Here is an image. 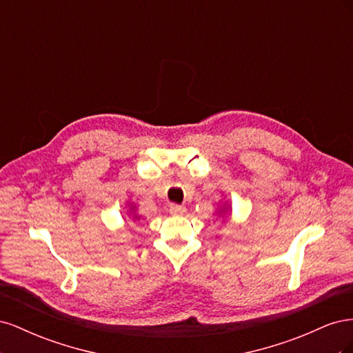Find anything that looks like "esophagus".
Instances as JSON below:
<instances>
[{
  "instance_id": "obj_1",
  "label": "esophagus",
  "mask_w": 353,
  "mask_h": 353,
  "mask_svg": "<svg viewBox=\"0 0 353 353\" xmlns=\"http://www.w3.org/2000/svg\"><path fill=\"white\" fill-rule=\"evenodd\" d=\"M169 212H170V215H184L185 213V206H183V205H170L169 206Z\"/></svg>"
}]
</instances>
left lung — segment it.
<instances>
[{
    "instance_id": "1",
    "label": "left lung",
    "mask_w": 353,
    "mask_h": 353,
    "mask_svg": "<svg viewBox=\"0 0 353 353\" xmlns=\"http://www.w3.org/2000/svg\"><path fill=\"white\" fill-rule=\"evenodd\" d=\"M216 215H218L222 221L230 218V206H227L225 203H223V205L216 210Z\"/></svg>"
}]
</instances>
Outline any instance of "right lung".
Instances as JSON below:
<instances>
[{
    "mask_svg": "<svg viewBox=\"0 0 353 353\" xmlns=\"http://www.w3.org/2000/svg\"><path fill=\"white\" fill-rule=\"evenodd\" d=\"M128 213H130V216L132 218V221H140V216L137 215V208H135V205L134 203H130V205H128Z\"/></svg>",
    "mask_w": 353,
    "mask_h": 353,
    "instance_id": "right-lung-1",
    "label": "right lung"
}]
</instances>
